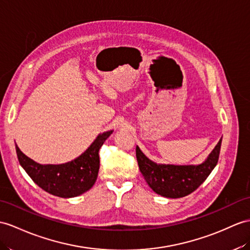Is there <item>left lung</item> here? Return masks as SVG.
<instances>
[{
    "instance_id": "obj_1",
    "label": "left lung",
    "mask_w": 250,
    "mask_h": 250,
    "mask_svg": "<svg viewBox=\"0 0 250 250\" xmlns=\"http://www.w3.org/2000/svg\"><path fill=\"white\" fill-rule=\"evenodd\" d=\"M222 138L208 159L199 166H166L150 161L138 146L136 156L144 179L153 191L168 198L185 197L203 184L215 167L220 157Z\"/></svg>"
}]
</instances>
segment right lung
I'll return each instance as SVG.
<instances>
[{
  "mask_svg": "<svg viewBox=\"0 0 250 250\" xmlns=\"http://www.w3.org/2000/svg\"><path fill=\"white\" fill-rule=\"evenodd\" d=\"M112 130L102 133L83 155L63 164L42 166L24 155L16 145L18 160L36 185L52 195L70 198L87 192L95 184L100 169L99 150Z\"/></svg>",
  "mask_w": 250,
  "mask_h": 250,
  "instance_id": "1",
  "label": "right lung"
}]
</instances>
